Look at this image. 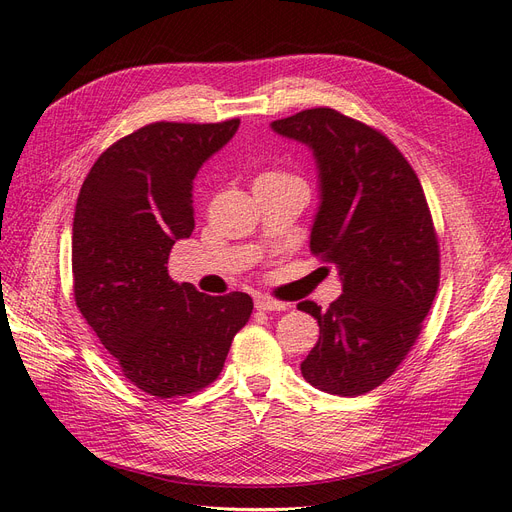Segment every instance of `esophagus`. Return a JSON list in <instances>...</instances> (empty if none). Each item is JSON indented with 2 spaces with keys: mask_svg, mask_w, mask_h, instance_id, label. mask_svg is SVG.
Segmentation results:
<instances>
[{
  "mask_svg": "<svg viewBox=\"0 0 512 512\" xmlns=\"http://www.w3.org/2000/svg\"><path fill=\"white\" fill-rule=\"evenodd\" d=\"M256 309H262V312H286L290 307V303L286 301H277L273 297H265V294H260V297L254 299Z\"/></svg>",
  "mask_w": 512,
  "mask_h": 512,
  "instance_id": "obj_1",
  "label": "esophagus"
}]
</instances>
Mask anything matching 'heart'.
I'll use <instances>...</instances> for the list:
<instances>
[{"label":"heart","mask_w":512,"mask_h":512,"mask_svg":"<svg viewBox=\"0 0 512 512\" xmlns=\"http://www.w3.org/2000/svg\"><path fill=\"white\" fill-rule=\"evenodd\" d=\"M258 181L262 183H303L301 177L292 175V173H284V170H269V173H262L258 177Z\"/></svg>","instance_id":"heart-1"}]
</instances>
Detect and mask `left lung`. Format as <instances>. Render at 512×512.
Returning <instances> with one entry per match:
<instances>
[{"instance_id": "1", "label": "left lung", "mask_w": 512, "mask_h": 512, "mask_svg": "<svg viewBox=\"0 0 512 512\" xmlns=\"http://www.w3.org/2000/svg\"><path fill=\"white\" fill-rule=\"evenodd\" d=\"M271 128L314 151L320 207L309 247L344 286L329 309L297 305L320 327L301 374L331 395L369 393L406 359L440 284L421 181L382 132L335 108H307Z\"/></svg>"}]
</instances>
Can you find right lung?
I'll return each mask as SVG.
<instances>
[{
    "label": "right lung",
    "instance_id": "add662e5",
    "mask_svg": "<svg viewBox=\"0 0 512 512\" xmlns=\"http://www.w3.org/2000/svg\"><path fill=\"white\" fill-rule=\"evenodd\" d=\"M239 128L156 121L91 166L72 224L74 301L138 389L192 395L220 376L252 297L198 292L168 275L175 241L194 230V177Z\"/></svg>",
    "mask_w": 512,
    "mask_h": 512
}]
</instances>
